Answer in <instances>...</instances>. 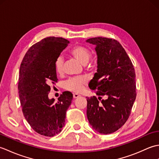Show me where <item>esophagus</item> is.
Segmentation results:
<instances>
[{"mask_svg": "<svg viewBox=\"0 0 159 159\" xmlns=\"http://www.w3.org/2000/svg\"><path fill=\"white\" fill-rule=\"evenodd\" d=\"M80 96L79 95V94H77V93H74L73 94V97L74 98H78L80 97Z\"/></svg>", "mask_w": 159, "mask_h": 159, "instance_id": "34e87169", "label": "esophagus"}]
</instances>
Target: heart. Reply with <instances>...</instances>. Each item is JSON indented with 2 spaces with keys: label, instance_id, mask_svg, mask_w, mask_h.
<instances>
[{
  "label": "heart",
  "instance_id": "heart-1",
  "mask_svg": "<svg viewBox=\"0 0 159 159\" xmlns=\"http://www.w3.org/2000/svg\"><path fill=\"white\" fill-rule=\"evenodd\" d=\"M69 54L74 57L77 61L82 63L83 65L89 61L91 57L90 50L86 48L85 46L81 45H76L73 46L69 50ZM63 59L62 57H58L55 61V67L56 72L58 74H61L63 72ZM87 83V80L83 76H76L70 78L65 83V88L67 90L73 92H80L83 89L84 85Z\"/></svg>",
  "mask_w": 159,
  "mask_h": 159
}]
</instances>
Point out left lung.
<instances>
[{
	"label": "left lung",
	"mask_w": 159,
	"mask_h": 159,
	"mask_svg": "<svg viewBox=\"0 0 159 159\" xmlns=\"http://www.w3.org/2000/svg\"><path fill=\"white\" fill-rule=\"evenodd\" d=\"M87 42L96 45L98 70L89 87L97 99L87 98V116L94 130L104 134L117 130L129 117L136 98L135 72L126 52L117 40L97 37ZM101 102H99V100Z\"/></svg>",
	"instance_id": "left-lung-1"
}]
</instances>
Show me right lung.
<instances>
[{"instance_id": "1", "label": "right lung", "mask_w": 159, "mask_h": 159, "mask_svg": "<svg viewBox=\"0 0 159 159\" xmlns=\"http://www.w3.org/2000/svg\"><path fill=\"white\" fill-rule=\"evenodd\" d=\"M70 42L48 37L37 42L24 57L20 67L18 93L22 113L30 126L42 135L53 137L65 126L72 93L64 92L57 102L49 99L50 85L57 82L55 63Z\"/></svg>"}]
</instances>
